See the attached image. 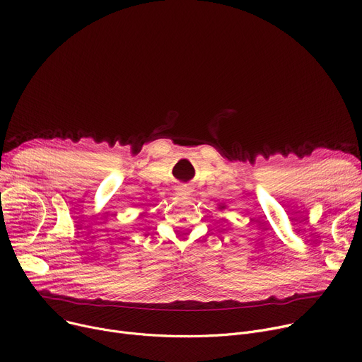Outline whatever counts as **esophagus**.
<instances>
[{
	"mask_svg": "<svg viewBox=\"0 0 362 362\" xmlns=\"http://www.w3.org/2000/svg\"><path fill=\"white\" fill-rule=\"evenodd\" d=\"M179 191H180V192H185V191H186V186H182V187H179Z\"/></svg>",
	"mask_w": 362,
	"mask_h": 362,
	"instance_id": "34e87169",
	"label": "esophagus"
}]
</instances>
